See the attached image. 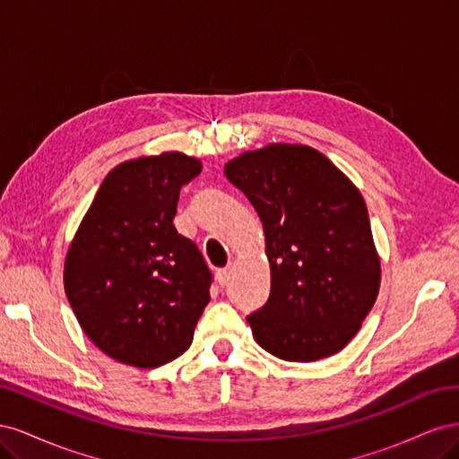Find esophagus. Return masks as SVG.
<instances>
[{
	"label": "esophagus",
	"instance_id": "obj_1",
	"mask_svg": "<svg viewBox=\"0 0 459 459\" xmlns=\"http://www.w3.org/2000/svg\"><path fill=\"white\" fill-rule=\"evenodd\" d=\"M230 275H231V270H230V268H220V270L216 272V280H218L220 285H228Z\"/></svg>",
	"mask_w": 459,
	"mask_h": 459
}]
</instances>
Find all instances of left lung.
Wrapping results in <instances>:
<instances>
[{
  "label": "left lung",
  "mask_w": 459,
  "mask_h": 459,
  "mask_svg": "<svg viewBox=\"0 0 459 459\" xmlns=\"http://www.w3.org/2000/svg\"><path fill=\"white\" fill-rule=\"evenodd\" d=\"M266 233L272 289L247 316L256 342L287 362L344 349L379 293L381 266L356 186L307 145H268L226 164Z\"/></svg>",
  "instance_id": "8db88e82"
}]
</instances>
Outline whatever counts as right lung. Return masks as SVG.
Returning <instances> with one entry per match:
<instances>
[{
  "mask_svg": "<svg viewBox=\"0 0 459 459\" xmlns=\"http://www.w3.org/2000/svg\"><path fill=\"white\" fill-rule=\"evenodd\" d=\"M203 166L184 152L110 170L65 262L66 299L90 341L135 368L184 354L211 300L212 273L174 226L179 189Z\"/></svg>",
  "mask_w": 459,
  "mask_h": 459,
  "instance_id": "obj_1",
  "label": "right lung"
}]
</instances>
